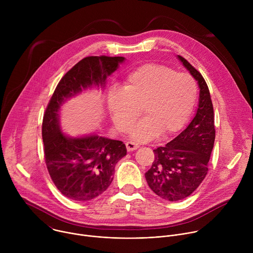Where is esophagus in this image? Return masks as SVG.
<instances>
[{
  "label": "esophagus",
  "instance_id": "obj_1",
  "mask_svg": "<svg viewBox=\"0 0 253 253\" xmlns=\"http://www.w3.org/2000/svg\"><path fill=\"white\" fill-rule=\"evenodd\" d=\"M126 148H127L128 152H132V151L138 149L139 145H138V144L134 143V142H127L126 143Z\"/></svg>",
  "mask_w": 253,
  "mask_h": 253
}]
</instances>
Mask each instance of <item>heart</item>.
<instances>
[{
  "instance_id": "1",
  "label": "heart",
  "mask_w": 253,
  "mask_h": 253,
  "mask_svg": "<svg viewBox=\"0 0 253 253\" xmlns=\"http://www.w3.org/2000/svg\"><path fill=\"white\" fill-rule=\"evenodd\" d=\"M197 96L191 75L176 73L161 64H144L129 72L123 89L114 87L108 95L113 123L120 133L130 131L143 110L144 118L133 130L135 141L146 142L160 132L169 136L186 123Z\"/></svg>"
}]
</instances>
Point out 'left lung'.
I'll use <instances>...</instances> for the list:
<instances>
[{
    "label": "left lung",
    "mask_w": 253,
    "mask_h": 253,
    "mask_svg": "<svg viewBox=\"0 0 253 253\" xmlns=\"http://www.w3.org/2000/svg\"><path fill=\"white\" fill-rule=\"evenodd\" d=\"M178 59L198 82L199 103L195 117L165 146L153 150L155 158L145 173L151 190L159 197L178 201L188 197L201 184L215 140L214 112L208 86L199 72L182 56Z\"/></svg>",
    "instance_id": "1"
}]
</instances>
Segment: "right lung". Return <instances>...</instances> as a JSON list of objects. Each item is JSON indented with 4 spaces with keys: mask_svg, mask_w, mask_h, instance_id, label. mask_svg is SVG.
Masks as SVG:
<instances>
[{
    "mask_svg": "<svg viewBox=\"0 0 253 253\" xmlns=\"http://www.w3.org/2000/svg\"><path fill=\"white\" fill-rule=\"evenodd\" d=\"M124 57L89 56L70 69L58 83L43 118L42 137L47 169L58 190L76 201H88L110 186L115 166L127 149L119 140L98 135L68 137L60 128L59 110L87 88H104Z\"/></svg>",
    "mask_w": 253,
    "mask_h": 253,
    "instance_id": "add662e5",
    "label": "right lung"
}]
</instances>
